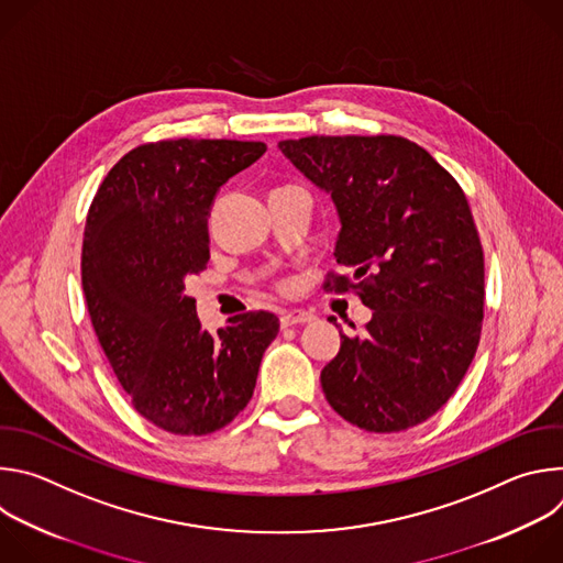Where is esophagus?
<instances>
[{
    "mask_svg": "<svg viewBox=\"0 0 563 563\" xmlns=\"http://www.w3.org/2000/svg\"><path fill=\"white\" fill-rule=\"evenodd\" d=\"M316 316L311 311H305V309H289V311H283L280 316V325L283 328H291V325H302V323H311Z\"/></svg>",
    "mask_w": 563,
    "mask_h": 563,
    "instance_id": "esophagus-1",
    "label": "esophagus"
}]
</instances>
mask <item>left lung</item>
I'll use <instances>...</instances> for the list:
<instances>
[{
    "mask_svg": "<svg viewBox=\"0 0 563 563\" xmlns=\"http://www.w3.org/2000/svg\"><path fill=\"white\" fill-rule=\"evenodd\" d=\"M278 148L339 213L336 263L372 309L320 372L330 406L367 432L437 415L465 376L484 320V250L456 180L396 135H311ZM330 287V283H328Z\"/></svg>",
    "mask_w": 563,
    "mask_h": 563,
    "instance_id": "left-lung-1",
    "label": "left lung"
}]
</instances>
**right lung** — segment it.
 I'll use <instances>...</instances> for the list:
<instances>
[{
  "mask_svg": "<svg viewBox=\"0 0 563 563\" xmlns=\"http://www.w3.org/2000/svg\"><path fill=\"white\" fill-rule=\"evenodd\" d=\"M263 142L165 140L129 151L89 209L82 287L98 341L135 410L172 434L231 423L278 334L269 311L202 330L187 278L207 267L220 187L252 167Z\"/></svg>",
  "mask_w": 563,
  "mask_h": 563,
  "instance_id": "add662e5",
  "label": "right lung"
}]
</instances>
